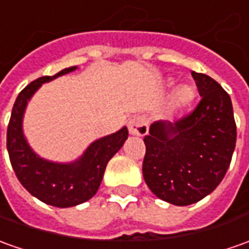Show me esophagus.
Wrapping results in <instances>:
<instances>
[{
    "label": "esophagus",
    "instance_id": "1",
    "mask_svg": "<svg viewBox=\"0 0 249 249\" xmlns=\"http://www.w3.org/2000/svg\"><path fill=\"white\" fill-rule=\"evenodd\" d=\"M129 132L132 135H136V136H144L148 132V125H147V120L143 116H136L129 121Z\"/></svg>",
    "mask_w": 249,
    "mask_h": 249
}]
</instances>
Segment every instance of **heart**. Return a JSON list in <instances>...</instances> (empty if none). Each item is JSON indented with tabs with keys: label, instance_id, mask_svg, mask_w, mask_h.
<instances>
[{
	"label": "heart",
	"instance_id": "1",
	"mask_svg": "<svg viewBox=\"0 0 249 249\" xmlns=\"http://www.w3.org/2000/svg\"><path fill=\"white\" fill-rule=\"evenodd\" d=\"M194 98V89L189 86H182L178 89L177 94H176V102L178 105H185L188 103L191 99Z\"/></svg>",
	"mask_w": 249,
	"mask_h": 249
}]
</instances>
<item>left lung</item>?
<instances>
[{
	"label": "left lung",
	"instance_id": "8db88e82",
	"mask_svg": "<svg viewBox=\"0 0 249 249\" xmlns=\"http://www.w3.org/2000/svg\"><path fill=\"white\" fill-rule=\"evenodd\" d=\"M192 76L202 95L195 109L174 124L154 123L144 138V181L154 195L176 206L199 202L217 188L237 138L229 94L210 76Z\"/></svg>",
	"mask_w": 249,
	"mask_h": 249
}]
</instances>
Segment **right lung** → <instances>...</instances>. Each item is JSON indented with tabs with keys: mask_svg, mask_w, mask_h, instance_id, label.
<instances>
[{
	"mask_svg": "<svg viewBox=\"0 0 249 249\" xmlns=\"http://www.w3.org/2000/svg\"><path fill=\"white\" fill-rule=\"evenodd\" d=\"M75 69L76 67L67 68L57 75L42 76L21 89L13 105L6 131V148L18 181L36 199L61 209L87 202L95 195L107 162L128 138V129L124 126L116 133L94 142L80 160L68 165L49 162L32 153L21 131L28 99L43 83Z\"/></svg>",
	"mask_w": 249,
	"mask_h": 249,
	"instance_id": "right-lung-1",
	"label": "right lung"
}]
</instances>
